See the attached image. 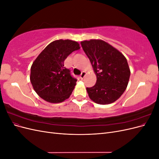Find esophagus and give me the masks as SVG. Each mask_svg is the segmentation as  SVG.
Masks as SVG:
<instances>
[{"label":"esophagus","instance_id":"obj_1","mask_svg":"<svg viewBox=\"0 0 159 159\" xmlns=\"http://www.w3.org/2000/svg\"><path fill=\"white\" fill-rule=\"evenodd\" d=\"M85 74H86V73L85 71H82L81 72V75H80V78L81 79H83L84 77H85Z\"/></svg>","mask_w":159,"mask_h":159}]
</instances>
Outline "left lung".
<instances>
[{
	"instance_id": "left-lung-1",
	"label": "left lung",
	"mask_w": 159,
	"mask_h": 159,
	"mask_svg": "<svg viewBox=\"0 0 159 159\" xmlns=\"http://www.w3.org/2000/svg\"><path fill=\"white\" fill-rule=\"evenodd\" d=\"M81 45L97 77L95 85L86 88L89 98L101 105L115 102L129 83L131 71L126 57L102 40H84Z\"/></svg>"
}]
</instances>
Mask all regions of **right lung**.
<instances>
[{
	"mask_svg": "<svg viewBox=\"0 0 159 159\" xmlns=\"http://www.w3.org/2000/svg\"><path fill=\"white\" fill-rule=\"evenodd\" d=\"M80 48L71 40L51 42L38 55L30 69L32 87L41 98L52 103H61L70 98L77 80L64 67V62L71 52Z\"/></svg>",
	"mask_w": 159,
	"mask_h": 159,
	"instance_id": "right-lung-1",
	"label": "right lung"
}]
</instances>
